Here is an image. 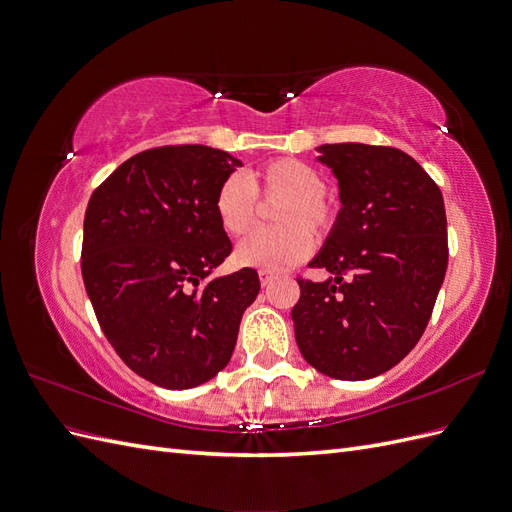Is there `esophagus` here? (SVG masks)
<instances>
[{
  "mask_svg": "<svg viewBox=\"0 0 512 512\" xmlns=\"http://www.w3.org/2000/svg\"><path fill=\"white\" fill-rule=\"evenodd\" d=\"M258 277H260V284H262V286H269V284L275 280V273H273V271H267V269H260V271H258Z\"/></svg>",
  "mask_w": 512,
  "mask_h": 512,
  "instance_id": "34e87169",
  "label": "esophagus"
}]
</instances>
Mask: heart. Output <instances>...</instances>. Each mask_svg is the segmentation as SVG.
Segmentation results:
<instances>
[{
  "instance_id": "b5f03b06",
  "label": "heart",
  "mask_w": 512,
  "mask_h": 512,
  "mask_svg": "<svg viewBox=\"0 0 512 512\" xmlns=\"http://www.w3.org/2000/svg\"><path fill=\"white\" fill-rule=\"evenodd\" d=\"M327 179L312 164L297 158H277L252 168L250 173L226 177L213 198L215 220L228 237L252 232L260 218V203H277L271 222L237 247L245 267L284 271L312 252V237L327 239L337 222V211L324 196Z\"/></svg>"
}]
</instances>
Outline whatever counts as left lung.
Listing matches in <instances>:
<instances>
[{
  "label": "left lung",
  "mask_w": 512,
  "mask_h": 512,
  "mask_svg": "<svg viewBox=\"0 0 512 512\" xmlns=\"http://www.w3.org/2000/svg\"><path fill=\"white\" fill-rule=\"evenodd\" d=\"M339 181L342 211L292 307L303 359L337 380H367L418 344L448 265L446 211L438 183L395 147H318Z\"/></svg>",
  "instance_id": "1"
}]
</instances>
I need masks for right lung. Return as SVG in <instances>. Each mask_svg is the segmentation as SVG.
Masks as SVG:
<instances>
[{"mask_svg": "<svg viewBox=\"0 0 512 512\" xmlns=\"http://www.w3.org/2000/svg\"><path fill=\"white\" fill-rule=\"evenodd\" d=\"M237 166L205 145L153 147L89 198L81 252L89 301L121 361L164 389H192L222 371L258 297L256 269L207 280L232 252L213 198Z\"/></svg>", "mask_w": 512, "mask_h": 512, "instance_id": "add662e5", "label": "right lung"}]
</instances>
